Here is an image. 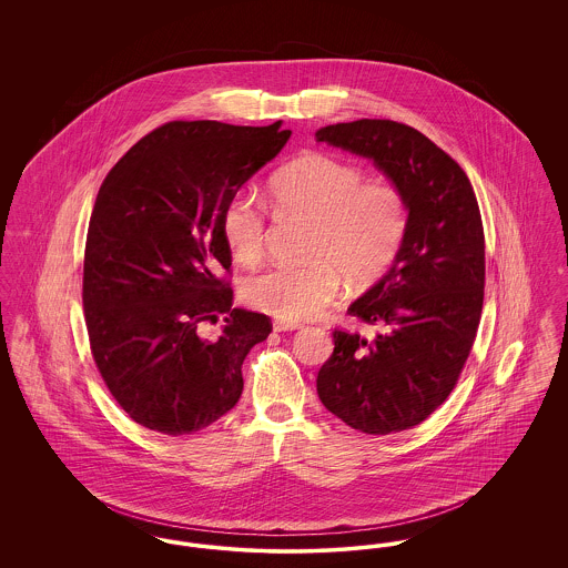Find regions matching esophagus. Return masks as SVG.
<instances>
[{
    "mask_svg": "<svg viewBox=\"0 0 568 568\" xmlns=\"http://www.w3.org/2000/svg\"><path fill=\"white\" fill-rule=\"evenodd\" d=\"M274 332H292V329H297L300 324L297 322H285V320H274Z\"/></svg>",
    "mask_w": 568,
    "mask_h": 568,
    "instance_id": "1",
    "label": "esophagus"
}]
</instances>
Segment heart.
I'll return each instance as SVG.
<instances>
[{"instance_id":"obj_1","label":"heart","mask_w":568,"mask_h":568,"mask_svg":"<svg viewBox=\"0 0 568 568\" xmlns=\"http://www.w3.org/2000/svg\"><path fill=\"white\" fill-rule=\"evenodd\" d=\"M272 202L287 215L306 216L313 230L304 266H276L246 278V304L285 322L315 317L341 292L375 281L394 260L406 227L405 200L387 183H366L364 172L325 153H308L271 179ZM221 236L241 264H255L266 246V219L248 191H236L221 211Z\"/></svg>"}]
</instances>
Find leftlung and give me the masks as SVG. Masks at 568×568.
I'll return each mask as SVG.
<instances>
[{"mask_svg": "<svg viewBox=\"0 0 568 568\" xmlns=\"http://www.w3.org/2000/svg\"><path fill=\"white\" fill-rule=\"evenodd\" d=\"M315 138L375 163L406 209L389 271L347 308L377 334L334 329L317 394L355 430L403 433L447 400L473 347L486 283L479 204L458 163L408 125L359 119Z\"/></svg>", "mask_w": 568, "mask_h": 568, "instance_id": "obj_1", "label": "left lung"}]
</instances>
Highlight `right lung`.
<instances>
[{
    "mask_svg": "<svg viewBox=\"0 0 568 568\" xmlns=\"http://www.w3.org/2000/svg\"><path fill=\"white\" fill-rule=\"evenodd\" d=\"M292 132L172 121L116 162L95 197L82 306L91 353L135 424L183 436L211 426L243 394V362L271 320L234 308L219 278L232 253L221 211ZM224 317L219 339L199 325Z\"/></svg>",
    "mask_w": 568,
    "mask_h": 568,
    "instance_id": "1",
    "label": "right lung"
}]
</instances>
